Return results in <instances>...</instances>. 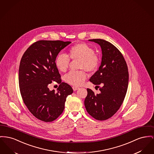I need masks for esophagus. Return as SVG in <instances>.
Returning a JSON list of instances; mask_svg holds the SVG:
<instances>
[{
    "mask_svg": "<svg viewBox=\"0 0 154 154\" xmlns=\"http://www.w3.org/2000/svg\"><path fill=\"white\" fill-rule=\"evenodd\" d=\"M79 87H72V90L74 91H77V90H79Z\"/></svg>",
    "mask_w": 154,
    "mask_h": 154,
    "instance_id": "1",
    "label": "esophagus"
}]
</instances>
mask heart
Masks as SVG:
<instances>
[{
  "label": "heart",
  "mask_w": 154,
  "mask_h": 154,
  "mask_svg": "<svg viewBox=\"0 0 154 154\" xmlns=\"http://www.w3.org/2000/svg\"><path fill=\"white\" fill-rule=\"evenodd\" d=\"M70 59L72 60H79L78 68L82 69L77 72H71L64 77L65 81L74 87H79L84 84L87 78L88 72H95L100 64L98 55L94 53V49L85 43H80L73 46L69 49L67 55L60 54L57 56L55 64L57 69L65 72L70 63Z\"/></svg>",
  "instance_id": "obj_1"
}]
</instances>
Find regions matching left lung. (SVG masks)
Here are the masks:
<instances>
[{
    "label": "left lung",
    "mask_w": 154,
    "mask_h": 154,
    "mask_svg": "<svg viewBox=\"0 0 154 154\" xmlns=\"http://www.w3.org/2000/svg\"><path fill=\"white\" fill-rule=\"evenodd\" d=\"M100 46L102 62L99 70L90 81L95 85L102 84L100 94L87 88L84 100L87 112L98 120H105L114 115L125 100L128 84L126 62L118 48L101 39H89Z\"/></svg>",
    "instance_id": "left-lung-1"
}]
</instances>
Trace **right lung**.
<instances>
[{"instance_id":"right-lung-1","label":"right lung","mask_w":154,"mask_h":154,"mask_svg":"<svg viewBox=\"0 0 154 154\" xmlns=\"http://www.w3.org/2000/svg\"><path fill=\"white\" fill-rule=\"evenodd\" d=\"M71 42L41 40L30 46L23 55L18 70V82L24 103L38 119L51 122L63 112L72 87L62 82L55 64L58 54ZM53 81L60 83L58 92L47 87Z\"/></svg>"}]
</instances>
